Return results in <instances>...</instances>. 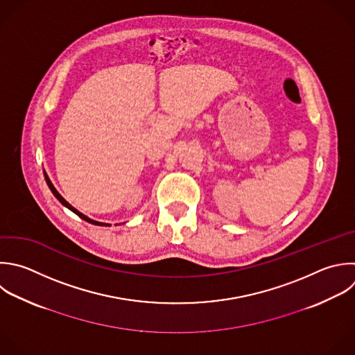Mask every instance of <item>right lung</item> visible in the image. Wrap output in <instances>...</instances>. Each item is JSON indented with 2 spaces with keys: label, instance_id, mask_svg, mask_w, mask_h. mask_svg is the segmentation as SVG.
<instances>
[{
  "label": "right lung",
  "instance_id": "obj_1",
  "mask_svg": "<svg viewBox=\"0 0 355 355\" xmlns=\"http://www.w3.org/2000/svg\"><path fill=\"white\" fill-rule=\"evenodd\" d=\"M44 176H46V182H47V184H49L50 190L53 191V194L57 197V200H58V201H60L62 205H65L67 208H69L72 212H75L78 216H80L82 219H85V220H86V222H89V223H93V225H97V226H111V225H108V223H103V222H97V220H93V219H90L89 216H86V215H83L82 212H79L76 208H73V207H72V205H71V204H69V202H68V201H67V200H65V198H64V197H62V196H61V194L57 191V189H55V187H54V184L51 183V180H50V178L47 176V173H44Z\"/></svg>",
  "mask_w": 355,
  "mask_h": 355
}]
</instances>
